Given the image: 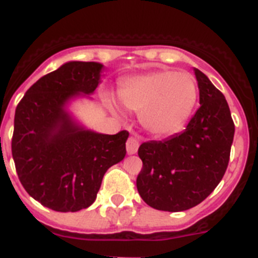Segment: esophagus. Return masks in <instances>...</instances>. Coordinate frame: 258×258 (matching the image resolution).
<instances>
[{"instance_id": "1", "label": "esophagus", "mask_w": 258, "mask_h": 258, "mask_svg": "<svg viewBox=\"0 0 258 258\" xmlns=\"http://www.w3.org/2000/svg\"><path fill=\"white\" fill-rule=\"evenodd\" d=\"M138 147H140V142L137 140L136 137H129L126 141V151L129 155H133L138 151Z\"/></svg>"}]
</instances>
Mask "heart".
<instances>
[{"label": "heart", "mask_w": 258, "mask_h": 258, "mask_svg": "<svg viewBox=\"0 0 258 258\" xmlns=\"http://www.w3.org/2000/svg\"><path fill=\"white\" fill-rule=\"evenodd\" d=\"M197 81L186 72L155 71L125 80L118 97L140 112L143 126L155 136H169L187 121L198 101Z\"/></svg>", "instance_id": "heart-1"}]
</instances>
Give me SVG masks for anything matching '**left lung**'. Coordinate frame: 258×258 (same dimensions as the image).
Segmentation results:
<instances>
[{
  "label": "left lung",
  "mask_w": 258,
  "mask_h": 258,
  "mask_svg": "<svg viewBox=\"0 0 258 258\" xmlns=\"http://www.w3.org/2000/svg\"><path fill=\"white\" fill-rule=\"evenodd\" d=\"M200 107L182 133L140 146L143 165L137 188L146 204L181 212L198 206L217 187L230 160L235 125L229 104L195 68Z\"/></svg>",
  "instance_id": "left-lung-1"
}]
</instances>
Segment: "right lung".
I'll return each mask as SVG.
<instances>
[{
	"label": "right lung",
	"mask_w": 258,
	"mask_h": 258,
	"mask_svg": "<svg viewBox=\"0 0 258 258\" xmlns=\"http://www.w3.org/2000/svg\"><path fill=\"white\" fill-rule=\"evenodd\" d=\"M102 68L95 61H68L36 81L15 109L11 152L18 177L52 211L92 206L104 173L126 154L129 132L86 131L64 109L71 98L94 92Z\"/></svg>",
	"instance_id": "obj_1"
}]
</instances>
